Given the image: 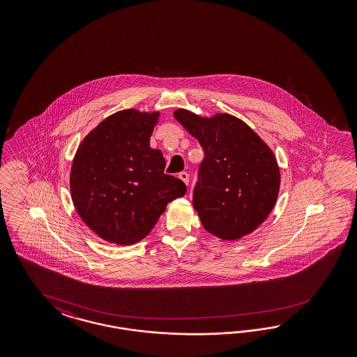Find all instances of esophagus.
Instances as JSON below:
<instances>
[{
  "instance_id": "esophagus-1",
  "label": "esophagus",
  "mask_w": 357,
  "mask_h": 357,
  "mask_svg": "<svg viewBox=\"0 0 357 357\" xmlns=\"http://www.w3.org/2000/svg\"><path fill=\"white\" fill-rule=\"evenodd\" d=\"M179 179H182L184 183L188 184V182H190V175H188V173H185V172H182V173H179Z\"/></svg>"
}]
</instances>
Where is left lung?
<instances>
[{
	"mask_svg": "<svg viewBox=\"0 0 357 357\" xmlns=\"http://www.w3.org/2000/svg\"><path fill=\"white\" fill-rule=\"evenodd\" d=\"M174 118L204 151L192 199L204 229L224 241L252 233L270 215L280 190L273 151L230 114L206 118L178 108Z\"/></svg>",
	"mask_w": 357,
	"mask_h": 357,
	"instance_id": "left-lung-1",
	"label": "left lung"
}]
</instances>
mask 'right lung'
Listing matches in <instances>:
<instances>
[{"instance_id": "add662e5", "label": "right lung", "mask_w": 357, "mask_h": 357, "mask_svg": "<svg viewBox=\"0 0 357 357\" xmlns=\"http://www.w3.org/2000/svg\"><path fill=\"white\" fill-rule=\"evenodd\" d=\"M158 118L160 111H118L89 132L75 154L69 183L77 213L109 243L146 237L166 206L187 191L165 174L161 151L151 148Z\"/></svg>"}]
</instances>
